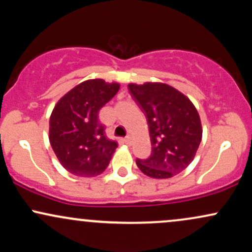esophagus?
Masks as SVG:
<instances>
[{
  "label": "esophagus",
  "instance_id": "1",
  "mask_svg": "<svg viewBox=\"0 0 252 252\" xmlns=\"http://www.w3.org/2000/svg\"><path fill=\"white\" fill-rule=\"evenodd\" d=\"M131 142H132V138H131V136H126V138H124V143L126 144H128V146H130V144H131Z\"/></svg>",
  "mask_w": 252,
  "mask_h": 252
}]
</instances>
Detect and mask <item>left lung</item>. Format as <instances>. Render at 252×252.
I'll list each match as a JSON object with an SVG mask.
<instances>
[{
  "label": "left lung",
  "instance_id": "obj_1",
  "mask_svg": "<svg viewBox=\"0 0 252 252\" xmlns=\"http://www.w3.org/2000/svg\"><path fill=\"white\" fill-rule=\"evenodd\" d=\"M131 97L148 121L152 154L136 160L143 174L168 179L189 167L201 142V121L194 104L163 83L129 84Z\"/></svg>",
  "mask_w": 252,
  "mask_h": 252
}]
</instances>
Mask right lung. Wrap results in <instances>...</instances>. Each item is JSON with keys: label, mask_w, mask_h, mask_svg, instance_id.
Returning a JSON list of instances; mask_svg holds the SVG:
<instances>
[{"label": "right lung", "mask_w": 252, "mask_h": 252, "mask_svg": "<svg viewBox=\"0 0 252 252\" xmlns=\"http://www.w3.org/2000/svg\"><path fill=\"white\" fill-rule=\"evenodd\" d=\"M120 90L118 83L90 79L58 100L50 117V142L62 166L71 174H102L117 148L106 138L98 112Z\"/></svg>", "instance_id": "right-lung-1"}]
</instances>
